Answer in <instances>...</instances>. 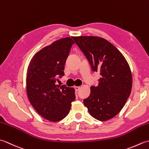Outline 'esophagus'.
I'll return each mask as SVG.
<instances>
[{"mask_svg":"<svg viewBox=\"0 0 149 149\" xmlns=\"http://www.w3.org/2000/svg\"><path fill=\"white\" fill-rule=\"evenodd\" d=\"M74 88H75V91H79L80 90V88H81V87L80 86H75L74 87Z\"/></svg>","mask_w":149,"mask_h":149,"instance_id":"1","label":"esophagus"}]
</instances>
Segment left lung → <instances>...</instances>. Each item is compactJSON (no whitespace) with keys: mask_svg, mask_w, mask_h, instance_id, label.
I'll list each match as a JSON object with an SVG mask.
<instances>
[{"mask_svg":"<svg viewBox=\"0 0 149 149\" xmlns=\"http://www.w3.org/2000/svg\"><path fill=\"white\" fill-rule=\"evenodd\" d=\"M86 56L93 72L101 75L97 86H91L90 96L84 99L93 118L106 121L113 118L130 95L132 79L127 61L108 41L98 36L72 38Z\"/></svg>","mask_w":149,"mask_h":149,"instance_id":"left-lung-1","label":"left lung"}]
</instances>
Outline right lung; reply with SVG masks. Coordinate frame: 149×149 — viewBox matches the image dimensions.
Returning a JSON list of instances; mask_svg holds the SVG:
<instances>
[{
  "label": "right lung",
  "instance_id": "add662e5",
  "mask_svg": "<svg viewBox=\"0 0 149 149\" xmlns=\"http://www.w3.org/2000/svg\"><path fill=\"white\" fill-rule=\"evenodd\" d=\"M74 42L67 37L44 47L34 55L27 72V94L44 118L58 122L68 115L75 99L74 88L56 84L65 75V65Z\"/></svg>",
  "mask_w": 149,
  "mask_h": 149
}]
</instances>
